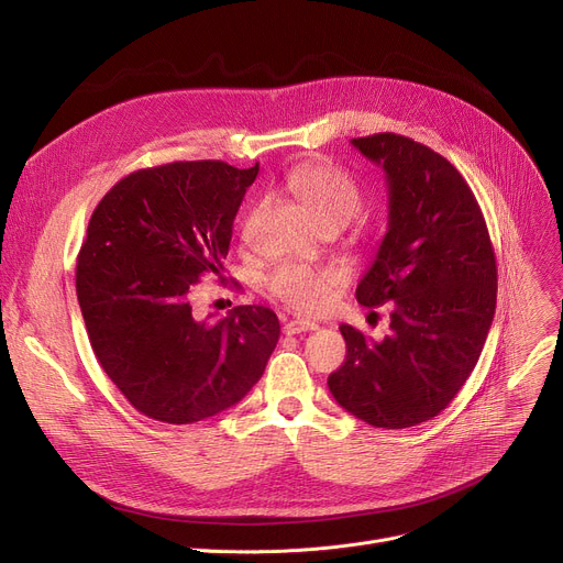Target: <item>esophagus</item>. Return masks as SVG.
<instances>
[{
  "mask_svg": "<svg viewBox=\"0 0 563 563\" xmlns=\"http://www.w3.org/2000/svg\"><path fill=\"white\" fill-rule=\"evenodd\" d=\"M317 329H319L317 323L308 321V319H291L283 327L285 335H299V333H308V331H317Z\"/></svg>",
  "mask_w": 563,
  "mask_h": 563,
  "instance_id": "esophagus-1",
  "label": "esophagus"
}]
</instances>
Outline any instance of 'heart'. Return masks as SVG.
<instances>
[{
  "label": "heart",
  "mask_w": 563,
  "mask_h": 563,
  "mask_svg": "<svg viewBox=\"0 0 563 563\" xmlns=\"http://www.w3.org/2000/svg\"><path fill=\"white\" fill-rule=\"evenodd\" d=\"M285 189L297 196L317 225H346L361 212V191L349 177L327 162H301L285 173ZM272 297L301 314L329 310L340 287V274L321 266L285 262L266 280Z\"/></svg>",
  "instance_id": "1"
}]
</instances>
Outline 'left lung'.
I'll use <instances>...</instances> for the list:
<instances>
[{
  "mask_svg": "<svg viewBox=\"0 0 563 563\" xmlns=\"http://www.w3.org/2000/svg\"><path fill=\"white\" fill-rule=\"evenodd\" d=\"M351 143L386 170L390 210L356 299L393 312L383 340L342 323L346 358L329 390L358 420L406 429L445 410L475 369L495 314V253L475 194L445 157L393 132Z\"/></svg>",
  "mask_w": 563,
  "mask_h": 563,
  "instance_id": "8db88e82",
  "label": "left lung"
}]
</instances>
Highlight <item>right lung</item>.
<instances>
[{"mask_svg": "<svg viewBox=\"0 0 563 563\" xmlns=\"http://www.w3.org/2000/svg\"><path fill=\"white\" fill-rule=\"evenodd\" d=\"M260 166L173 162L115 183L77 257L86 333L113 386L143 416L191 424L242 401L280 338L274 310L196 319L205 274L223 278L232 223Z\"/></svg>", "mask_w": 563, "mask_h": 563, "instance_id": "1", "label": "right lung"}]
</instances>
